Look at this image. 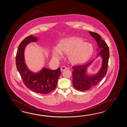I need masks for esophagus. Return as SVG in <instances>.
I'll use <instances>...</instances> for the list:
<instances>
[{
	"label": "esophagus",
	"mask_w": 127,
	"mask_h": 127,
	"mask_svg": "<svg viewBox=\"0 0 127 127\" xmlns=\"http://www.w3.org/2000/svg\"><path fill=\"white\" fill-rule=\"evenodd\" d=\"M67 69V68L65 66H63L61 68V71L62 72L63 71H64L65 70H66V69Z\"/></svg>",
	"instance_id": "obj_1"
}]
</instances>
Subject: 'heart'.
<instances>
[{"label": "heart", "mask_w": 127, "mask_h": 127, "mask_svg": "<svg viewBox=\"0 0 127 127\" xmlns=\"http://www.w3.org/2000/svg\"><path fill=\"white\" fill-rule=\"evenodd\" d=\"M94 47L91 43L84 42L81 38L73 37L64 39L60 42L58 47L53 50V58L59 60L62 57V53L68 54L71 62L80 64L85 62L92 56Z\"/></svg>", "instance_id": "1"}]
</instances>
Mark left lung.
I'll return each mask as SVG.
<instances>
[{
    "label": "left lung",
    "instance_id": "8db88e82",
    "mask_svg": "<svg viewBox=\"0 0 127 127\" xmlns=\"http://www.w3.org/2000/svg\"><path fill=\"white\" fill-rule=\"evenodd\" d=\"M90 35L94 38L97 43L98 49L97 51L100 49L99 53L97 54L102 58V64L99 72L95 75H88L86 73L88 67L92 64L94 61L83 65H79L73 66V84L76 89L84 91L88 90L96 85L105 76L108 69V62L109 57V51L107 44L103 40L100 35L96 32L89 31Z\"/></svg>",
    "mask_w": 127,
    "mask_h": 127
}]
</instances>
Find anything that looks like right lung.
<instances>
[{
	"label": "right lung",
	"mask_w": 127,
	"mask_h": 127,
	"mask_svg": "<svg viewBox=\"0 0 127 127\" xmlns=\"http://www.w3.org/2000/svg\"><path fill=\"white\" fill-rule=\"evenodd\" d=\"M38 38L32 35L25 38L20 43L17 52L16 65L24 85L33 92L43 95L54 90L61 74L60 67L51 70L43 67L39 72L34 73L28 68L24 60L25 48L31 42H36Z\"/></svg>",
	"instance_id": "add662e5"
}]
</instances>
